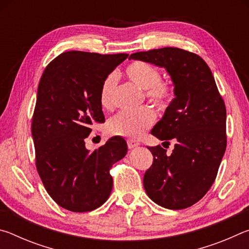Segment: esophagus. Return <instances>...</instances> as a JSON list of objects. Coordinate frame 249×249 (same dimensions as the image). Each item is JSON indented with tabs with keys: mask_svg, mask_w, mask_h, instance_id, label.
<instances>
[{
	"mask_svg": "<svg viewBox=\"0 0 249 249\" xmlns=\"http://www.w3.org/2000/svg\"><path fill=\"white\" fill-rule=\"evenodd\" d=\"M138 145H140V142H136V141H133V140H128L127 141V146H128L129 149L135 148V147H137Z\"/></svg>",
	"mask_w": 249,
	"mask_h": 249,
	"instance_id": "34e87169",
	"label": "esophagus"
}]
</instances>
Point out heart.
I'll use <instances>...</instances> for the list:
<instances>
[{"instance_id":"b5f03b06","label":"heart","mask_w":249,"mask_h":249,"mask_svg":"<svg viewBox=\"0 0 249 249\" xmlns=\"http://www.w3.org/2000/svg\"><path fill=\"white\" fill-rule=\"evenodd\" d=\"M125 74L129 81L136 84L140 89L145 90V98L160 111H165L169 107L175 96L174 88L160 80L161 75L156 67L145 61H134L127 66ZM115 89L116 78L114 74H109L105 78L100 91V103L103 108H112ZM155 121V112L148 107L124 111L108 121L107 130L116 136L136 140L154 125Z\"/></svg>"}]
</instances>
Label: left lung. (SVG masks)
I'll return each mask as SVG.
<instances>
[{"mask_svg": "<svg viewBox=\"0 0 249 249\" xmlns=\"http://www.w3.org/2000/svg\"><path fill=\"white\" fill-rule=\"evenodd\" d=\"M132 59L163 67L171 75L176 98L151 134L175 141L171 155L148 147L153 165L144 188L155 203L182 210L196 203L212 187L226 149V107L212 71L199 54L165 47L130 54Z\"/></svg>", "mask_w": 249, "mask_h": 249, "instance_id": "8db88e82", "label": "left lung"}]
</instances>
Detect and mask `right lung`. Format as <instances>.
<instances>
[{"mask_svg": "<svg viewBox=\"0 0 249 249\" xmlns=\"http://www.w3.org/2000/svg\"><path fill=\"white\" fill-rule=\"evenodd\" d=\"M127 53L72 50L50 61L37 91L32 120L36 168L48 195L72 212H89L111 195L112 166L127 153L124 138L112 137L90 153L84 138L105 122L100 91Z\"/></svg>", "mask_w": 249, "mask_h": 249, "instance_id": "right-lung-1", "label": "right lung"}]
</instances>
